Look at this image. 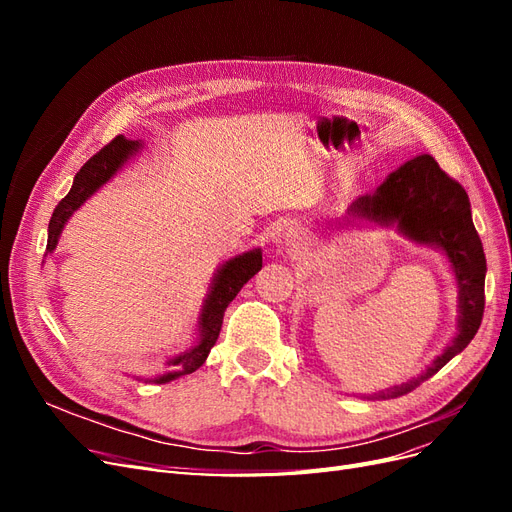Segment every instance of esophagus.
Returning a JSON list of instances; mask_svg holds the SVG:
<instances>
[{
    "mask_svg": "<svg viewBox=\"0 0 512 512\" xmlns=\"http://www.w3.org/2000/svg\"><path fill=\"white\" fill-rule=\"evenodd\" d=\"M282 241L286 247H290V252H299L303 247V232L294 230V228H288L284 235H282Z\"/></svg>",
    "mask_w": 512,
    "mask_h": 512,
    "instance_id": "1",
    "label": "esophagus"
}]
</instances>
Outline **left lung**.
Instances as JSON below:
<instances>
[{
  "instance_id": "obj_1",
  "label": "left lung",
  "mask_w": 512,
  "mask_h": 512,
  "mask_svg": "<svg viewBox=\"0 0 512 512\" xmlns=\"http://www.w3.org/2000/svg\"><path fill=\"white\" fill-rule=\"evenodd\" d=\"M356 220L395 226L414 243L438 247L451 262L459 288L457 335L451 346H446L425 374L374 395L378 399H393L416 389L472 342L485 312L487 260L472 222L466 190L448 177L431 156H418L406 162L386 177L374 194L356 198L344 222Z\"/></svg>"
}]
</instances>
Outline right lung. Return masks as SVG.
<instances>
[{
  "label": "right lung",
  "instance_id": "1",
  "mask_svg": "<svg viewBox=\"0 0 512 512\" xmlns=\"http://www.w3.org/2000/svg\"><path fill=\"white\" fill-rule=\"evenodd\" d=\"M138 149H141V143L138 141H128V138L117 136L104 149H100L94 158H89L85 162V166L76 173L68 196L64 200H59V205L53 211V218L49 222L46 254H51L57 247L61 230H64L66 222L72 218V213L79 209L89 196H94L106 181H111L117 175V170L126 164ZM260 267H262L260 250H250L224 262V265L218 269V273L213 275L211 290L203 303V312H200V318H198L196 342L188 350L170 356L166 361L168 369L164 374L151 380L147 378L149 382L166 384L170 380L192 374V371H196L207 361L211 348L220 337L222 320H224L228 303L237 297L243 284H247V280H252V277L260 271Z\"/></svg>",
  "mask_w": 512,
  "mask_h": 512
}]
</instances>
